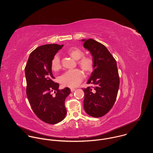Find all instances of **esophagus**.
<instances>
[{
  "instance_id": "obj_1",
  "label": "esophagus",
  "mask_w": 153,
  "mask_h": 153,
  "mask_svg": "<svg viewBox=\"0 0 153 153\" xmlns=\"http://www.w3.org/2000/svg\"><path fill=\"white\" fill-rule=\"evenodd\" d=\"M75 89H76L73 88H71V92H74V91H75Z\"/></svg>"
}]
</instances>
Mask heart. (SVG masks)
I'll use <instances>...</instances> for the list:
<instances>
[{"mask_svg": "<svg viewBox=\"0 0 153 153\" xmlns=\"http://www.w3.org/2000/svg\"><path fill=\"white\" fill-rule=\"evenodd\" d=\"M66 53L75 60L76 63L85 73L90 74L95 69V61L92 56H84V52L81 49L72 46L68 49ZM51 67L53 71L57 72L62 67L59 56L55 55L51 61ZM84 78L83 73L79 69L69 70L59 77L60 83L64 87H75L78 85Z\"/></svg>", "mask_w": 153, "mask_h": 153, "instance_id": "b5f03b06", "label": "heart"}]
</instances>
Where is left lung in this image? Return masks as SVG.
Wrapping results in <instances>:
<instances>
[{
  "mask_svg": "<svg viewBox=\"0 0 153 153\" xmlns=\"http://www.w3.org/2000/svg\"><path fill=\"white\" fill-rule=\"evenodd\" d=\"M82 41L95 61V69L87 82L93 86L82 88L84 107L89 115L101 117L112 108L117 97L120 77L117 62L104 45L92 39Z\"/></svg>",
  "mask_w": 153,
  "mask_h": 153,
  "instance_id": "obj_1",
  "label": "left lung"
}]
</instances>
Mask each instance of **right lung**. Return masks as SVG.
I'll return each mask as SVG.
<instances>
[{
	"instance_id": "obj_1",
	"label": "right lung",
	"mask_w": 153,
	"mask_h": 153,
	"mask_svg": "<svg viewBox=\"0 0 153 153\" xmlns=\"http://www.w3.org/2000/svg\"><path fill=\"white\" fill-rule=\"evenodd\" d=\"M63 45L47 44L40 46L29 55L25 68L26 95L35 115L45 123L55 124L62 121L66 114V98L71 89H59L53 81L51 67L53 57Z\"/></svg>"
}]
</instances>
